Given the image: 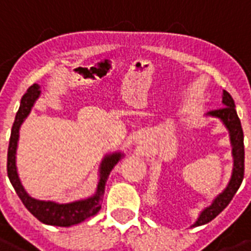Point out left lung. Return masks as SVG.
<instances>
[{"instance_id": "left-lung-1", "label": "left lung", "mask_w": 251, "mask_h": 251, "mask_svg": "<svg viewBox=\"0 0 251 251\" xmlns=\"http://www.w3.org/2000/svg\"><path fill=\"white\" fill-rule=\"evenodd\" d=\"M223 104L224 106L216 110H210L208 112V116L212 117L220 118L224 122V125L226 126L229 130V135H230V143L233 146V158H234V168H233L232 179L229 181V184L224 192L217 196L213 200L208 208L202 210L200 216H199L198 221L194 224V226H200L204 224H208L209 221L217 217V216L223 212L229 202L232 201L234 195L240 188L241 183L244 180L245 174V147H244V131H242V126L241 121L236 112V105L232 96L229 95L226 91L223 93Z\"/></svg>"}]
</instances>
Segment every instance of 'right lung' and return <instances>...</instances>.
<instances>
[{
    "instance_id": "obj_1",
    "label": "right lung",
    "mask_w": 251,
    "mask_h": 251,
    "mask_svg": "<svg viewBox=\"0 0 251 251\" xmlns=\"http://www.w3.org/2000/svg\"><path fill=\"white\" fill-rule=\"evenodd\" d=\"M39 95H41L39 85L32 84L27 89V92L22 96L21 105H19L18 112L15 116L13 127H11L10 142H9V149H7V176L10 179V183L14 187L21 201L24 202V205L27 208L28 212L32 216H35L41 223L47 224V225H55V226H71V225L83 223L84 220L95 216L101 209L102 195L105 192V183L108 180L109 174L113 167L118 163V160L121 159L122 154L114 152V154L105 156L104 160L101 162L100 180L97 185V191L92 198L68 202V204H57L53 201H42V200H36V199L28 196L18 177L17 166H15V154H17V143H18L19 138V127L25 121V118L28 116L32 105L39 97Z\"/></svg>"
}]
</instances>
